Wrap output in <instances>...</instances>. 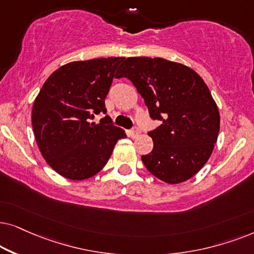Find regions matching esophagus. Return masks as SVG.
Listing matches in <instances>:
<instances>
[{
  "instance_id": "esophagus-1",
  "label": "esophagus",
  "mask_w": 254,
  "mask_h": 254,
  "mask_svg": "<svg viewBox=\"0 0 254 254\" xmlns=\"http://www.w3.org/2000/svg\"><path fill=\"white\" fill-rule=\"evenodd\" d=\"M129 133H130V136H131V137L134 138V137H137L138 134L140 133V129H139V127H133L132 129L130 130V132H129Z\"/></svg>"
}]
</instances>
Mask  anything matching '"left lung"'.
I'll return each mask as SVG.
<instances>
[{
	"mask_svg": "<svg viewBox=\"0 0 254 254\" xmlns=\"http://www.w3.org/2000/svg\"><path fill=\"white\" fill-rule=\"evenodd\" d=\"M117 77L137 88L152 120L151 153L141 155L151 174L167 184L187 181L210 158L219 132V113L210 90L195 70L162 58H127Z\"/></svg>",
	"mask_w": 254,
	"mask_h": 254,
	"instance_id": "1",
	"label": "left lung"
}]
</instances>
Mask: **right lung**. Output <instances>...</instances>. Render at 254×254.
<instances>
[{
  "mask_svg": "<svg viewBox=\"0 0 254 254\" xmlns=\"http://www.w3.org/2000/svg\"><path fill=\"white\" fill-rule=\"evenodd\" d=\"M125 58L110 57L73 62L53 72L32 107V127L43 158L57 173L84 180L102 170L115 145L125 138L106 114L104 100L116 69Z\"/></svg>",
  "mask_w": 254,
  "mask_h": 254,
  "instance_id": "add662e5",
  "label": "right lung"
}]
</instances>
